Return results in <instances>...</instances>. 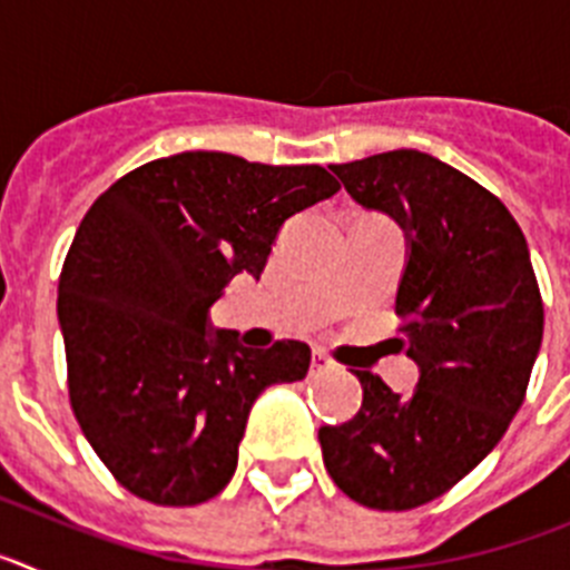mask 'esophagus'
Returning <instances> with one entry per match:
<instances>
[{"label": "esophagus", "mask_w": 570, "mask_h": 570, "mask_svg": "<svg viewBox=\"0 0 570 570\" xmlns=\"http://www.w3.org/2000/svg\"><path fill=\"white\" fill-rule=\"evenodd\" d=\"M334 367H336V362L331 360L325 351H314V354H311V374L314 376L328 374V371H334Z\"/></svg>", "instance_id": "34e87169"}]
</instances>
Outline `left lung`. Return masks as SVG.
<instances>
[{
	"mask_svg": "<svg viewBox=\"0 0 570 570\" xmlns=\"http://www.w3.org/2000/svg\"><path fill=\"white\" fill-rule=\"evenodd\" d=\"M334 174L405 230L396 316L420 382L402 396L354 371L362 407L320 428L322 460L360 505L407 511L480 465L520 411L542 345L540 285L505 205L436 156L400 148Z\"/></svg>",
	"mask_w": 570,
	"mask_h": 570,
	"instance_id": "8db88e82",
	"label": "left lung"
}]
</instances>
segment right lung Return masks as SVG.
Wrapping results in <instances>:
<instances>
[{"label":"right lung","instance_id":"1","mask_svg":"<svg viewBox=\"0 0 570 570\" xmlns=\"http://www.w3.org/2000/svg\"><path fill=\"white\" fill-rule=\"evenodd\" d=\"M336 190L320 165L185 150L90 205L59 276L68 394L90 448L139 500L216 497L256 396L305 380V342L242 347L208 311L236 274L259 279L285 219Z\"/></svg>","mask_w":570,"mask_h":570}]
</instances>
